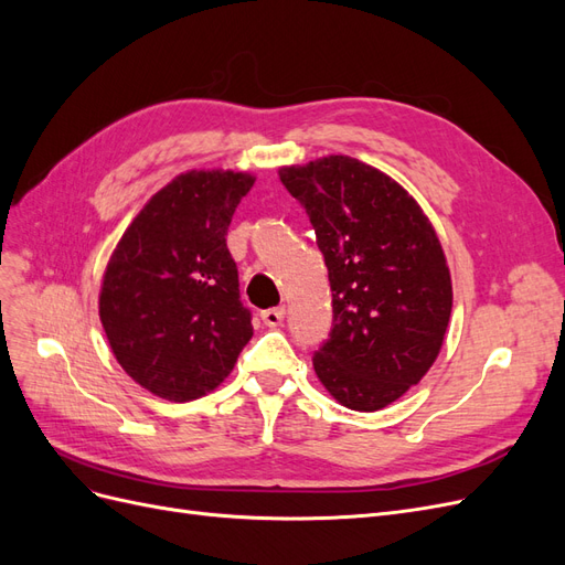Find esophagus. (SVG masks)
<instances>
[{
  "label": "esophagus",
  "mask_w": 565,
  "mask_h": 565,
  "mask_svg": "<svg viewBox=\"0 0 565 565\" xmlns=\"http://www.w3.org/2000/svg\"><path fill=\"white\" fill-rule=\"evenodd\" d=\"M262 320L268 328H280L285 320V306H276V309H266L262 311Z\"/></svg>",
  "instance_id": "esophagus-1"
}]
</instances>
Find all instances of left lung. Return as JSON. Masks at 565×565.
Listing matches in <instances>:
<instances>
[{
  "label": "left lung",
  "mask_w": 565,
  "mask_h": 565,
  "mask_svg": "<svg viewBox=\"0 0 565 565\" xmlns=\"http://www.w3.org/2000/svg\"><path fill=\"white\" fill-rule=\"evenodd\" d=\"M316 228L334 328L313 355L330 396L374 413L436 363L452 311V280L429 216L405 188L349 156L280 167Z\"/></svg>",
  "instance_id": "1"
}]
</instances>
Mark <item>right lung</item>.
<instances>
[{
    "label": "right lung",
    "mask_w": 565,
    "mask_h": 565,
    "mask_svg": "<svg viewBox=\"0 0 565 565\" xmlns=\"http://www.w3.org/2000/svg\"><path fill=\"white\" fill-rule=\"evenodd\" d=\"M254 177L191 169L152 195L113 249L98 316L115 361L158 398L207 396L252 339L226 233Z\"/></svg>",
    "instance_id": "1"
}]
</instances>
